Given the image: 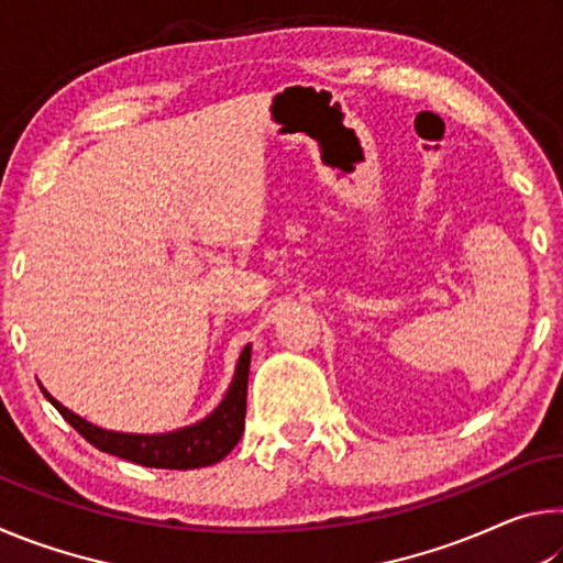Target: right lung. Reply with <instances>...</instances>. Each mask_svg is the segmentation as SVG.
Instances as JSON below:
<instances>
[{
    "instance_id": "1",
    "label": "right lung",
    "mask_w": 563,
    "mask_h": 563,
    "mask_svg": "<svg viewBox=\"0 0 563 563\" xmlns=\"http://www.w3.org/2000/svg\"><path fill=\"white\" fill-rule=\"evenodd\" d=\"M247 373H251V345H245L238 357L235 375L228 385V393L211 415L201 422L180 427L164 434H133L113 432L87 422V419L64 407L42 387L44 397L59 409V415L69 422L84 440L97 450L109 452L121 460L136 462L154 470H198L221 462L223 456L241 442L245 427V397H247Z\"/></svg>"
}]
</instances>
